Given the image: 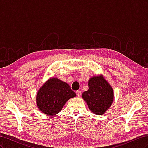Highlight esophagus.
Wrapping results in <instances>:
<instances>
[{
    "label": "esophagus",
    "mask_w": 148,
    "mask_h": 148,
    "mask_svg": "<svg viewBox=\"0 0 148 148\" xmlns=\"http://www.w3.org/2000/svg\"><path fill=\"white\" fill-rule=\"evenodd\" d=\"M76 94H77V95L78 97H80V96H81V95H82V92L80 91L79 90H78V91H76Z\"/></svg>",
    "instance_id": "34e87169"
}]
</instances>
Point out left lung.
I'll list each match as a JSON object with an SVG mask.
<instances>
[{
	"label": "left lung",
	"mask_w": 148,
	"mask_h": 148,
	"mask_svg": "<svg viewBox=\"0 0 148 148\" xmlns=\"http://www.w3.org/2000/svg\"><path fill=\"white\" fill-rule=\"evenodd\" d=\"M88 87V90L82 94V98L92 112L96 115L104 114L114 101V90L111 85L104 76L100 75L90 78Z\"/></svg>",
	"instance_id": "left-lung-1"
}]
</instances>
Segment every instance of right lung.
<instances>
[{
  "instance_id": "1",
  "label": "right lung",
  "mask_w": 148,
  "mask_h": 148,
  "mask_svg": "<svg viewBox=\"0 0 148 148\" xmlns=\"http://www.w3.org/2000/svg\"><path fill=\"white\" fill-rule=\"evenodd\" d=\"M77 96L69 84L52 77L39 88L36 95L38 108L44 114L53 116L59 113L70 98Z\"/></svg>"
}]
</instances>
